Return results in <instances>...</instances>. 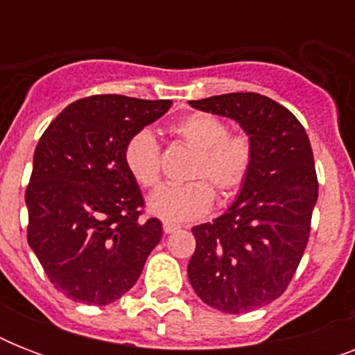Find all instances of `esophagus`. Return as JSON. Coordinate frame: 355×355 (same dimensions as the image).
<instances>
[{
  "mask_svg": "<svg viewBox=\"0 0 355 355\" xmlns=\"http://www.w3.org/2000/svg\"><path fill=\"white\" fill-rule=\"evenodd\" d=\"M177 230H180V227L178 225H175V223H164V232L166 234H175Z\"/></svg>",
  "mask_w": 355,
  "mask_h": 355,
  "instance_id": "esophagus-1",
  "label": "esophagus"
}]
</instances>
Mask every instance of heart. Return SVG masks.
I'll return each mask as SVG.
<instances>
[{"label": "heart", "instance_id": "b5f03b06", "mask_svg": "<svg viewBox=\"0 0 355 355\" xmlns=\"http://www.w3.org/2000/svg\"><path fill=\"white\" fill-rule=\"evenodd\" d=\"M167 130L195 150L188 169L191 182L164 186L149 199V210L166 221H193L219 200L241 193L256 164V144L247 130H228L227 121L211 112L186 114ZM123 162L130 177L145 189L160 182L162 150L150 130L141 128L125 141Z\"/></svg>", "mask_w": 355, "mask_h": 355}]
</instances>
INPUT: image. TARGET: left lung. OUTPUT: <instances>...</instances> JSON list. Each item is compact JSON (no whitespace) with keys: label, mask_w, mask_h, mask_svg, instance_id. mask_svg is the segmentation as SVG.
Segmentation results:
<instances>
[{"label":"left lung","mask_w":355,"mask_h":355,"mask_svg":"<svg viewBox=\"0 0 355 355\" xmlns=\"http://www.w3.org/2000/svg\"><path fill=\"white\" fill-rule=\"evenodd\" d=\"M236 119L256 144L252 175L227 214L191 228L188 278L200 300L225 313L267 306L291 284L319 197L306 128L286 107L254 92L189 101Z\"/></svg>","instance_id":"8db88e82"}]
</instances>
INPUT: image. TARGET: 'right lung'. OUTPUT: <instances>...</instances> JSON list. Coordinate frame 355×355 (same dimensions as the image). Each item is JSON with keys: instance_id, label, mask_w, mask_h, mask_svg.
<instances>
[{"instance_id": "add662e5", "label": "right lung", "mask_w": 355, "mask_h": 355, "mask_svg": "<svg viewBox=\"0 0 355 355\" xmlns=\"http://www.w3.org/2000/svg\"><path fill=\"white\" fill-rule=\"evenodd\" d=\"M169 107V99L90 96L64 108L38 139L25 189L27 241L55 289L75 302H116L160 243L162 223L144 217L123 147Z\"/></svg>"}]
</instances>
